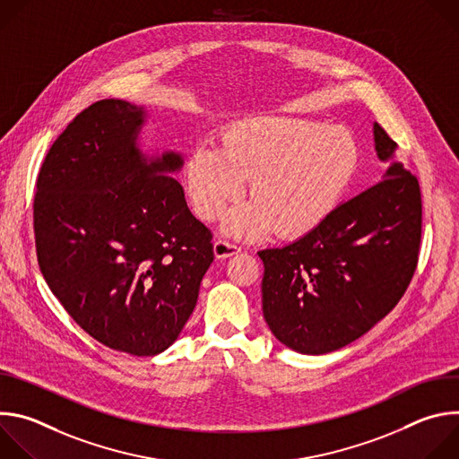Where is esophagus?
Segmentation results:
<instances>
[{
  "mask_svg": "<svg viewBox=\"0 0 459 459\" xmlns=\"http://www.w3.org/2000/svg\"><path fill=\"white\" fill-rule=\"evenodd\" d=\"M239 252H241V248L232 245V243H227V241H221V239L214 241V255H216V259H227V257H230L234 254H239Z\"/></svg>",
  "mask_w": 459,
  "mask_h": 459,
  "instance_id": "esophagus-1",
  "label": "esophagus"
}]
</instances>
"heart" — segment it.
<instances>
[{
  "instance_id": "1",
  "label": "heart",
  "mask_w": 459,
  "mask_h": 459,
  "mask_svg": "<svg viewBox=\"0 0 459 459\" xmlns=\"http://www.w3.org/2000/svg\"><path fill=\"white\" fill-rule=\"evenodd\" d=\"M359 145L349 130L292 116H255L230 125L221 149L202 145L185 165L195 216L214 221L245 192L221 229L236 239H259L276 229L303 238L329 218L359 169Z\"/></svg>"
}]
</instances>
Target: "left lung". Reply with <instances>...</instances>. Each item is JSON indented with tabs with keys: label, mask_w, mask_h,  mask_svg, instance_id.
Returning a JSON list of instances; mask_svg holds the SVG:
<instances>
[{
	"label": "left lung",
	"mask_w": 459,
	"mask_h": 459,
	"mask_svg": "<svg viewBox=\"0 0 459 459\" xmlns=\"http://www.w3.org/2000/svg\"><path fill=\"white\" fill-rule=\"evenodd\" d=\"M377 185L340 204L314 232L259 250L271 333L299 354H326L367 334L405 294L418 264L421 194L398 145L374 123Z\"/></svg>",
	"instance_id": "left-lung-1"
}]
</instances>
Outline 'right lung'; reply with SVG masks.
<instances>
[{
    "label": "right lung",
    "mask_w": 459,
    "mask_h": 459,
    "mask_svg": "<svg viewBox=\"0 0 459 459\" xmlns=\"http://www.w3.org/2000/svg\"><path fill=\"white\" fill-rule=\"evenodd\" d=\"M149 108L103 100L50 147L36 183L41 274L63 308L108 349L156 356L183 331L214 261L212 236L172 178V149L143 151Z\"/></svg>",
    "instance_id": "add662e5"
}]
</instances>
